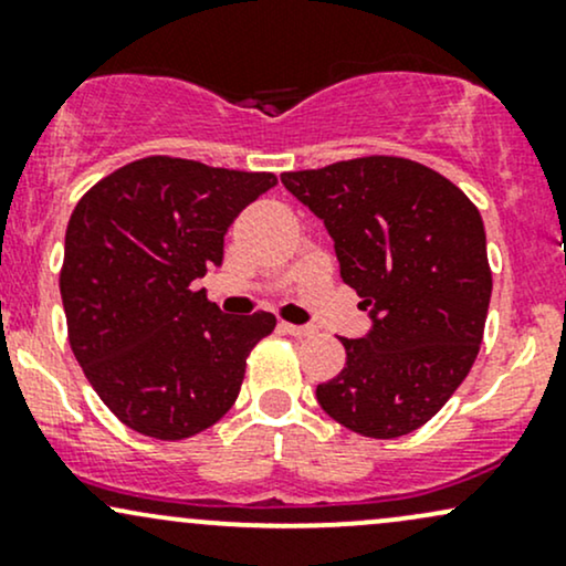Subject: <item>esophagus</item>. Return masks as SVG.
<instances>
[{
  "label": "esophagus",
  "instance_id": "1",
  "mask_svg": "<svg viewBox=\"0 0 566 566\" xmlns=\"http://www.w3.org/2000/svg\"><path fill=\"white\" fill-rule=\"evenodd\" d=\"M279 329H282V333L292 335V337H308L311 333H314V329H311V327H301V324H290V322L279 324Z\"/></svg>",
  "mask_w": 566,
  "mask_h": 566
}]
</instances>
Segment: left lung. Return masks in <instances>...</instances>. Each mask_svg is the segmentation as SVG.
Segmentation results:
<instances>
[{
	"label": "left lung",
	"mask_w": 566,
	"mask_h": 566,
	"mask_svg": "<svg viewBox=\"0 0 566 566\" xmlns=\"http://www.w3.org/2000/svg\"><path fill=\"white\" fill-rule=\"evenodd\" d=\"M282 184L335 239L340 276L373 329L340 337L346 367L316 386L329 418L396 439L458 391L484 337L492 295L484 223L452 180L405 157L284 172Z\"/></svg>",
	"instance_id": "obj_1"
}]
</instances>
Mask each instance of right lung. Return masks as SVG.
<instances>
[{"label": "right lung", "instance_id": "add662e5", "mask_svg": "<svg viewBox=\"0 0 566 566\" xmlns=\"http://www.w3.org/2000/svg\"><path fill=\"white\" fill-rule=\"evenodd\" d=\"M274 172L146 157L76 201L61 297L69 343L122 423L161 441L197 437L233 407L247 356L276 316H229L191 284L223 263V237Z\"/></svg>", "mask_w": 566, "mask_h": 566}]
</instances>
